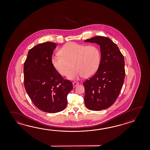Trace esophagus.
I'll list each match as a JSON object with an SVG mask.
<instances>
[{"instance_id":"1","label":"esophagus","mask_w":150,"mask_h":150,"mask_svg":"<svg viewBox=\"0 0 150 150\" xmlns=\"http://www.w3.org/2000/svg\"><path fill=\"white\" fill-rule=\"evenodd\" d=\"M72 84H73V86H74V87H75L76 86L79 85V83H78V82H74V83H72Z\"/></svg>"}]
</instances>
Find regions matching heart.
Here are the masks:
<instances>
[{
	"instance_id": "heart-1",
	"label": "heart",
	"mask_w": 150,
	"mask_h": 150,
	"mask_svg": "<svg viewBox=\"0 0 150 150\" xmlns=\"http://www.w3.org/2000/svg\"><path fill=\"white\" fill-rule=\"evenodd\" d=\"M59 53L61 55L52 57L51 63L62 76L67 75L72 67H74L67 75L69 79L92 76L98 70L101 62L100 50L96 45H86L70 42L61 48Z\"/></svg>"
}]
</instances>
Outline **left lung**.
<instances>
[{
    "label": "left lung",
    "instance_id": "8db88e82",
    "mask_svg": "<svg viewBox=\"0 0 150 150\" xmlns=\"http://www.w3.org/2000/svg\"><path fill=\"white\" fill-rule=\"evenodd\" d=\"M85 42L95 43L100 48L99 69L83 83L86 107L99 111L110 107L120 94L125 80V59L117 45L108 38L97 36Z\"/></svg>",
    "mask_w": 150,
    "mask_h": 150
}]
</instances>
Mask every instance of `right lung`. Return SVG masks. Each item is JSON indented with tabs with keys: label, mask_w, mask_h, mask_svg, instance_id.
Instances as JSON below:
<instances>
[{
	"label": "right lung",
	"mask_w": 150,
	"mask_h": 150,
	"mask_svg": "<svg viewBox=\"0 0 150 150\" xmlns=\"http://www.w3.org/2000/svg\"><path fill=\"white\" fill-rule=\"evenodd\" d=\"M57 44L46 42L29 50L23 67L25 91L34 105L43 112L55 113L67 105L72 83L64 80L51 63Z\"/></svg>",
	"instance_id": "right-lung-1"
}]
</instances>
